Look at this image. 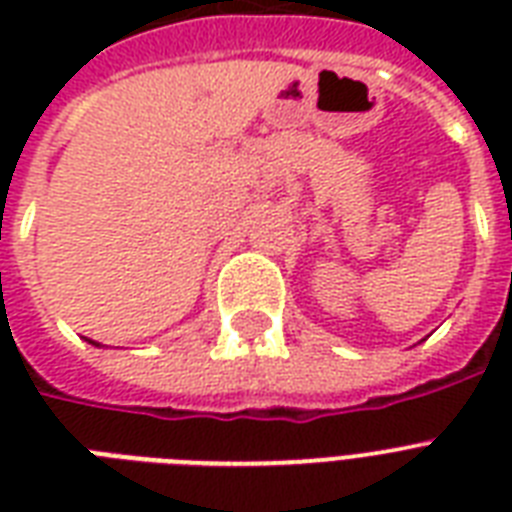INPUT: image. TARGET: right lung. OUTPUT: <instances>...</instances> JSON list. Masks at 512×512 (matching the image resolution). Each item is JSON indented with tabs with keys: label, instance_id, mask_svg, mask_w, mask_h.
Masks as SVG:
<instances>
[{
	"label": "right lung",
	"instance_id": "add662e5",
	"mask_svg": "<svg viewBox=\"0 0 512 512\" xmlns=\"http://www.w3.org/2000/svg\"><path fill=\"white\" fill-rule=\"evenodd\" d=\"M87 342H92V345H98V348H100V342H95V340H87Z\"/></svg>",
	"mask_w": 512,
	"mask_h": 512
}]
</instances>
